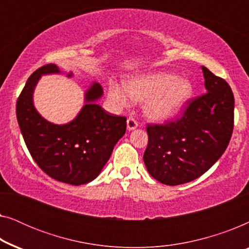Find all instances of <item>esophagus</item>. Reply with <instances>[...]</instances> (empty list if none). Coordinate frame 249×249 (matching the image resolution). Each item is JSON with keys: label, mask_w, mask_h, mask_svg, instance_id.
<instances>
[{"label": "esophagus", "mask_w": 249, "mask_h": 249, "mask_svg": "<svg viewBox=\"0 0 249 249\" xmlns=\"http://www.w3.org/2000/svg\"><path fill=\"white\" fill-rule=\"evenodd\" d=\"M138 127V121L136 120L135 118H128L127 120V128L128 130H134V129H136Z\"/></svg>", "instance_id": "34e87169"}]
</instances>
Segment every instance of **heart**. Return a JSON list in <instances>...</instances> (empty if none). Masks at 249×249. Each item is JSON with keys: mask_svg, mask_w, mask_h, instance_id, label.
<instances>
[{"mask_svg": "<svg viewBox=\"0 0 249 249\" xmlns=\"http://www.w3.org/2000/svg\"><path fill=\"white\" fill-rule=\"evenodd\" d=\"M192 85L185 78L172 73L156 72L142 74L124 83V88L111 83L108 98L115 107L124 108L131 101H142V110L154 120L172 117L188 100Z\"/></svg>", "mask_w": 249, "mask_h": 249, "instance_id": "b5f03b06", "label": "heart"}]
</instances>
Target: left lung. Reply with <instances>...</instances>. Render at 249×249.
<instances>
[{"instance_id":"8db88e82","label":"left lung","mask_w":249,"mask_h":249,"mask_svg":"<svg viewBox=\"0 0 249 249\" xmlns=\"http://www.w3.org/2000/svg\"><path fill=\"white\" fill-rule=\"evenodd\" d=\"M202 69L206 93L187 101L179 118L146 128L148 144L142 159L149 175L164 185H181L205 173L232 135V90L222 78Z\"/></svg>"}]
</instances>
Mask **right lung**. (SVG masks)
<instances>
[{"mask_svg":"<svg viewBox=\"0 0 249 249\" xmlns=\"http://www.w3.org/2000/svg\"><path fill=\"white\" fill-rule=\"evenodd\" d=\"M56 72L59 67L50 63L28 78L17 101V120L30 155L46 175L69 185H85L96 178L108 161L124 135L127 118L108 113L94 103L103 89L93 84L86 93L87 104L73 121L63 125L46 121L34 107L33 91L42 74Z\"/></svg>","mask_w":249,"mask_h":249,"instance_id":"obj_1","label":"right lung"}]
</instances>
